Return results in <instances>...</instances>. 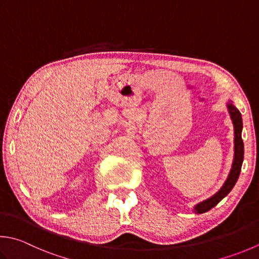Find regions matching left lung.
Returning a JSON list of instances; mask_svg holds the SVG:
<instances>
[{"mask_svg":"<svg viewBox=\"0 0 259 259\" xmlns=\"http://www.w3.org/2000/svg\"><path fill=\"white\" fill-rule=\"evenodd\" d=\"M227 109L229 111L230 118L234 123V130H235V155H234V161H232V166L230 169V173L228 175V179L226 180L225 184L222 185L221 189L217 192L214 195H212L209 199L197 203L193 211L195 213H204V212L211 210L212 207L215 206L219 202L226 197L229 192L234 189L235 184L237 183L238 177H239L241 165L244 161V141L241 138V131H242V118L236 106L232 104V101H228Z\"/></svg>","mask_w":259,"mask_h":259,"instance_id":"obj_1","label":"left lung"}]
</instances>
